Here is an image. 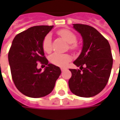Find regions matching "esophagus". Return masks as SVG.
Wrapping results in <instances>:
<instances>
[{
	"label": "esophagus",
	"instance_id": "esophagus-1",
	"mask_svg": "<svg viewBox=\"0 0 120 120\" xmlns=\"http://www.w3.org/2000/svg\"><path fill=\"white\" fill-rule=\"evenodd\" d=\"M66 69H66V68H61V71H64L66 70Z\"/></svg>",
	"mask_w": 120,
	"mask_h": 120
}]
</instances>
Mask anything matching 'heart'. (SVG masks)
Instances as JSON below:
<instances>
[{
  "instance_id": "obj_1",
  "label": "heart",
  "mask_w": 120,
  "mask_h": 120,
  "mask_svg": "<svg viewBox=\"0 0 120 120\" xmlns=\"http://www.w3.org/2000/svg\"><path fill=\"white\" fill-rule=\"evenodd\" d=\"M58 34L66 42L69 43V47L71 50H76L78 48V45L76 43L77 37L73 32L69 30H61L58 31ZM42 49L47 53H50L52 51V43L51 34H46L42 43ZM71 60V56L68 54H60L55 52L50 56L49 60L52 64L59 67H65L68 63Z\"/></svg>"
}]
</instances>
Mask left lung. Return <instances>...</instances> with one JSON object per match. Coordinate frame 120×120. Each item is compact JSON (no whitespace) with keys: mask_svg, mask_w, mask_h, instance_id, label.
<instances>
[{"mask_svg":"<svg viewBox=\"0 0 120 120\" xmlns=\"http://www.w3.org/2000/svg\"><path fill=\"white\" fill-rule=\"evenodd\" d=\"M73 27L83 38V48L74 62L80 69H70L71 91L75 95L89 98L98 94L108 82L112 66V55L108 40L92 26L75 24Z\"/></svg>","mask_w":120,"mask_h":120,"instance_id":"obj_1","label":"left lung"}]
</instances>
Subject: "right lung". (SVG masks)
I'll list each match as a JSON object with an SVG mask.
<instances>
[{
	"mask_svg": "<svg viewBox=\"0 0 120 120\" xmlns=\"http://www.w3.org/2000/svg\"><path fill=\"white\" fill-rule=\"evenodd\" d=\"M52 26H37L17 34L8 52L13 81L17 89L31 98H41L51 93L61 74L59 67L48 64L42 43ZM47 65L44 71L38 62Z\"/></svg>",
	"mask_w": 120,
	"mask_h": 120,
	"instance_id": "add662e5",
	"label": "right lung"
}]
</instances>
